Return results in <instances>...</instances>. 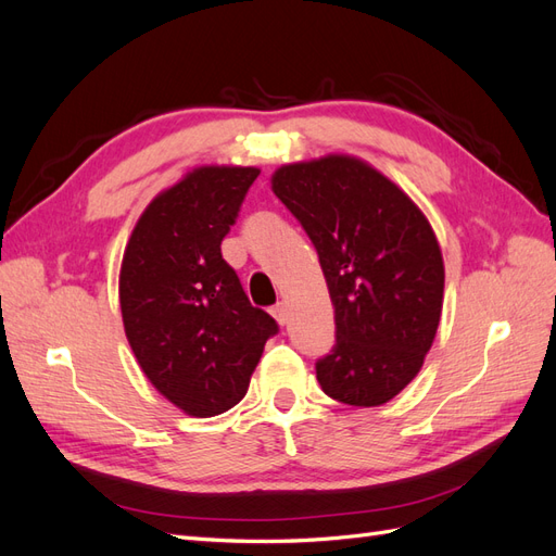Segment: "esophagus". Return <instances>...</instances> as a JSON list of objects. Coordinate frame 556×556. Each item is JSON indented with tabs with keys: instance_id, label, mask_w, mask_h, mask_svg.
<instances>
[{
	"instance_id": "1",
	"label": "esophagus",
	"mask_w": 556,
	"mask_h": 556,
	"mask_svg": "<svg viewBox=\"0 0 556 556\" xmlns=\"http://www.w3.org/2000/svg\"><path fill=\"white\" fill-rule=\"evenodd\" d=\"M271 315L276 317L278 325H288V306H285L282 301H278V304L271 308Z\"/></svg>"
}]
</instances>
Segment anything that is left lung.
<instances>
[{"instance_id": "1", "label": "left lung", "mask_w": 556, "mask_h": 556, "mask_svg": "<svg viewBox=\"0 0 556 556\" xmlns=\"http://www.w3.org/2000/svg\"><path fill=\"white\" fill-rule=\"evenodd\" d=\"M274 192L313 241L336 343L317 382L348 406H382L425 364L443 308L439 241L413 201L345 155L280 166Z\"/></svg>"}]
</instances>
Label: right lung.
Here are the masks:
<instances>
[{
	"label": "right lung",
	"instance_id": "right-lung-1",
	"mask_svg": "<svg viewBox=\"0 0 556 556\" xmlns=\"http://www.w3.org/2000/svg\"><path fill=\"white\" fill-rule=\"evenodd\" d=\"M252 166H201L150 201L127 243L121 308L141 371L194 417L245 396L278 323L252 306L223 239L237 223Z\"/></svg>",
	"mask_w": 556,
	"mask_h": 556
}]
</instances>
